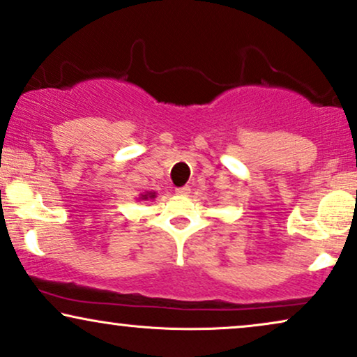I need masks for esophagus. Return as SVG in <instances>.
Here are the masks:
<instances>
[{
  "label": "esophagus",
  "instance_id": "34e87169",
  "mask_svg": "<svg viewBox=\"0 0 357 357\" xmlns=\"http://www.w3.org/2000/svg\"><path fill=\"white\" fill-rule=\"evenodd\" d=\"M175 193H177V195H188L190 187H180V188L175 190Z\"/></svg>",
  "mask_w": 357,
  "mask_h": 357
}]
</instances>
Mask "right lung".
<instances>
[{"mask_svg": "<svg viewBox=\"0 0 357 357\" xmlns=\"http://www.w3.org/2000/svg\"><path fill=\"white\" fill-rule=\"evenodd\" d=\"M149 198H155V193H154V192H147V193H142V195L139 197V200H149Z\"/></svg>", "mask_w": 357, "mask_h": 357, "instance_id": "add662e5", "label": "right lung"}]
</instances>
